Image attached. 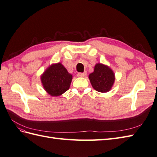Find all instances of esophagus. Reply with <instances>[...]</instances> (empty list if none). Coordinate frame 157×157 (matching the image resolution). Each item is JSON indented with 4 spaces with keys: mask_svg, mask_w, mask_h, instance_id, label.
<instances>
[{
    "mask_svg": "<svg viewBox=\"0 0 157 157\" xmlns=\"http://www.w3.org/2000/svg\"><path fill=\"white\" fill-rule=\"evenodd\" d=\"M86 74H87V73L85 71V72H83V73H78V74H77V76L78 77H85V76L86 75Z\"/></svg>",
    "mask_w": 157,
    "mask_h": 157,
    "instance_id": "1",
    "label": "esophagus"
}]
</instances>
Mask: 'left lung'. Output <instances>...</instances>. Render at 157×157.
Returning a JSON list of instances; mask_svg holds the SVG:
<instances>
[{
  "instance_id": "left-lung-1",
  "label": "left lung",
  "mask_w": 157,
  "mask_h": 157,
  "mask_svg": "<svg viewBox=\"0 0 157 157\" xmlns=\"http://www.w3.org/2000/svg\"><path fill=\"white\" fill-rule=\"evenodd\" d=\"M92 86L99 92L109 91L115 81L113 71L109 67L102 63L96 64L94 71L89 75Z\"/></svg>"
}]
</instances>
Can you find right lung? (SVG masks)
Masks as SVG:
<instances>
[{
  "mask_svg": "<svg viewBox=\"0 0 157 157\" xmlns=\"http://www.w3.org/2000/svg\"><path fill=\"white\" fill-rule=\"evenodd\" d=\"M71 79L72 75L60 63L50 66L41 77L44 88L52 96H59L68 90Z\"/></svg>",
  "mask_w": 157,
  "mask_h": 157,
  "instance_id": "right-lung-1",
  "label": "right lung"
}]
</instances>
